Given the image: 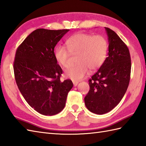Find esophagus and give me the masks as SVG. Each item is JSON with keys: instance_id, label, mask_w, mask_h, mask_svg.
Here are the masks:
<instances>
[{"instance_id": "esophagus-1", "label": "esophagus", "mask_w": 146, "mask_h": 146, "mask_svg": "<svg viewBox=\"0 0 146 146\" xmlns=\"http://www.w3.org/2000/svg\"><path fill=\"white\" fill-rule=\"evenodd\" d=\"M73 84H74V86L76 87V86H77V85H78L79 82H73Z\"/></svg>"}]
</instances>
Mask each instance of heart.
Listing matches in <instances>:
<instances>
[{
    "label": "heart",
    "mask_w": 146,
    "mask_h": 146,
    "mask_svg": "<svg viewBox=\"0 0 146 146\" xmlns=\"http://www.w3.org/2000/svg\"><path fill=\"white\" fill-rule=\"evenodd\" d=\"M66 46L71 54H78V64L70 67L65 71L67 78L74 82L79 81L89 72V69L94 71L102 66L104 62L108 49V44L105 37L102 35L85 33H77L66 40ZM62 46H57L54 50L57 62L64 67L69 66L70 53Z\"/></svg>",
    "instance_id": "heart-1"
}]
</instances>
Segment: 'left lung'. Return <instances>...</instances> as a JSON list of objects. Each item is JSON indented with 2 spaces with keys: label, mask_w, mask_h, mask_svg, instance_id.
<instances>
[{
  "label": "left lung",
  "mask_w": 146,
  "mask_h": 146,
  "mask_svg": "<svg viewBox=\"0 0 146 146\" xmlns=\"http://www.w3.org/2000/svg\"><path fill=\"white\" fill-rule=\"evenodd\" d=\"M108 56L89 80L90 90L84 98L87 109L102 115L114 109L124 97L130 80L131 60L127 46L114 31L105 27Z\"/></svg>",
  "instance_id": "1"
}]
</instances>
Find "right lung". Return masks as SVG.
<instances>
[{
  "label": "right lung",
  "mask_w": 146,
  "mask_h": 146,
  "mask_svg": "<svg viewBox=\"0 0 146 146\" xmlns=\"http://www.w3.org/2000/svg\"><path fill=\"white\" fill-rule=\"evenodd\" d=\"M69 31L38 29L16 51L14 71L18 88L29 104L42 115L62 111L73 87L70 80L60 81L62 70L54 56V47Z\"/></svg>",
  "instance_id": "add662e5"
}]
</instances>
